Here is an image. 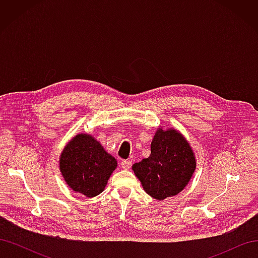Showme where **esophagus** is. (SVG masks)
Segmentation results:
<instances>
[{"label": "esophagus", "instance_id": "obj_1", "mask_svg": "<svg viewBox=\"0 0 258 258\" xmlns=\"http://www.w3.org/2000/svg\"><path fill=\"white\" fill-rule=\"evenodd\" d=\"M120 165H121V168H122V169L129 170V169L131 168V161H130V160H127V159H124V160L121 161Z\"/></svg>", "mask_w": 258, "mask_h": 258}]
</instances>
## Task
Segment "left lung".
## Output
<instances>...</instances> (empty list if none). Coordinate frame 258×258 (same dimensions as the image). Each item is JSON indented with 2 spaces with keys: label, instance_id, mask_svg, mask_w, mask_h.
Instances as JSON below:
<instances>
[{
  "label": "left lung",
  "instance_id": "obj_1",
  "mask_svg": "<svg viewBox=\"0 0 258 258\" xmlns=\"http://www.w3.org/2000/svg\"><path fill=\"white\" fill-rule=\"evenodd\" d=\"M195 169L196 159L185 138L174 129L161 128L151 143L150 157L132 166L144 190L157 200L182 191Z\"/></svg>",
  "mask_w": 258,
  "mask_h": 258
}]
</instances>
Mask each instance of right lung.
Segmentation results:
<instances>
[{
  "label": "right lung",
  "mask_w": 258,
  "mask_h": 258,
  "mask_svg": "<svg viewBox=\"0 0 258 258\" xmlns=\"http://www.w3.org/2000/svg\"><path fill=\"white\" fill-rule=\"evenodd\" d=\"M60 171L67 184L86 197H95L104 190L117 161L97 140L89 135H77L60 156Z\"/></svg>",
  "instance_id": "add662e5"
}]
</instances>
